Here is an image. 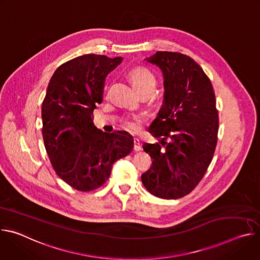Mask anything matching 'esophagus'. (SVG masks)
Here are the masks:
<instances>
[{
  "instance_id": "34e87169",
  "label": "esophagus",
  "mask_w": 260,
  "mask_h": 260,
  "mask_svg": "<svg viewBox=\"0 0 260 260\" xmlns=\"http://www.w3.org/2000/svg\"><path fill=\"white\" fill-rule=\"evenodd\" d=\"M134 143H135V145H134V149H135L136 151H138V150H141V149H142V145H141L140 140H139L138 138H134Z\"/></svg>"
}]
</instances>
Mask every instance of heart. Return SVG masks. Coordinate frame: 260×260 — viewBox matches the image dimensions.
<instances>
[{
    "instance_id": "1",
    "label": "heart",
    "mask_w": 260,
    "mask_h": 260,
    "mask_svg": "<svg viewBox=\"0 0 260 260\" xmlns=\"http://www.w3.org/2000/svg\"><path fill=\"white\" fill-rule=\"evenodd\" d=\"M129 78L132 83L135 85V87L139 91L147 88L154 90L156 85V77L154 74L149 69L144 68V67H139L134 69L129 73ZM141 122H142V116H139V115L127 116L124 119V125L131 132H138L141 128Z\"/></svg>"
}]
</instances>
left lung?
Here are the masks:
<instances>
[{
    "instance_id": "left-lung-1",
    "label": "left lung",
    "mask_w": 260,
    "mask_h": 260,
    "mask_svg": "<svg viewBox=\"0 0 260 260\" xmlns=\"http://www.w3.org/2000/svg\"><path fill=\"white\" fill-rule=\"evenodd\" d=\"M164 74L165 99L144 143L152 166L141 178L151 194L176 200L190 193L205 176L216 149L219 118L213 85L202 67L180 52L157 51L146 58Z\"/></svg>"
}]
</instances>
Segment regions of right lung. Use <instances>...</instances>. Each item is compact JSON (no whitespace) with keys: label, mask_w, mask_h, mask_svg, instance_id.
<instances>
[{"label":"right lung","mask_w":260,"mask_h":260,"mask_svg":"<svg viewBox=\"0 0 260 260\" xmlns=\"http://www.w3.org/2000/svg\"><path fill=\"white\" fill-rule=\"evenodd\" d=\"M121 61L120 56L84 54L60 64L49 81L42 104L45 149L58 177L76 190L101 187L113 164L134 147L128 133H103L92 121L105 79Z\"/></svg>","instance_id":"1"}]
</instances>
